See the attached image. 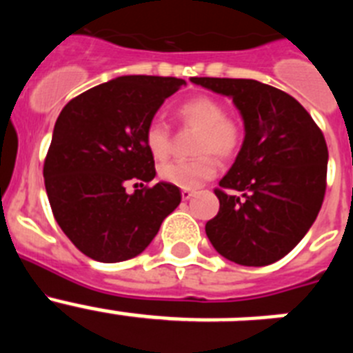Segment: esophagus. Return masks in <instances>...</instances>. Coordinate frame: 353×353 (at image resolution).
Returning a JSON list of instances; mask_svg holds the SVG:
<instances>
[{
    "label": "esophagus",
    "instance_id": "obj_1",
    "mask_svg": "<svg viewBox=\"0 0 353 353\" xmlns=\"http://www.w3.org/2000/svg\"><path fill=\"white\" fill-rule=\"evenodd\" d=\"M192 196H194V191H191V189H182V199H183V201L191 199Z\"/></svg>",
    "mask_w": 353,
    "mask_h": 353
}]
</instances>
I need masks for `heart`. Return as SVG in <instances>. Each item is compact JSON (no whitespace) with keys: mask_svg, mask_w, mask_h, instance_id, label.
Instances as JSON below:
<instances>
[{"mask_svg":"<svg viewBox=\"0 0 353 353\" xmlns=\"http://www.w3.org/2000/svg\"><path fill=\"white\" fill-rule=\"evenodd\" d=\"M176 117L182 123L198 129L194 139V154L191 161H173L162 164L159 174L168 183L180 189H196L217 173V162L235 157L242 146L244 132L239 121L226 117V108L221 101L208 95H196L176 108ZM145 146L155 161L170 154L171 136L161 120H152L145 129Z\"/></svg>","mask_w":353,"mask_h":353,"instance_id":"1","label":"heart"}]
</instances>
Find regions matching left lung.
Instances as JSON below:
<instances>
[{
    "mask_svg": "<svg viewBox=\"0 0 353 353\" xmlns=\"http://www.w3.org/2000/svg\"><path fill=\"white\" fill-rule=\"evenodd\" d=\"M230 97L244 121V141L221 179L219 212L205 226L226 260L263 267L304 239L322 208L327 179L325 138L292 95L254 79L191 77Z\"/></svg>",
    "mask_w": 353,
    "mask_h": 353,
    "instance_id": "1",
    "label": "left lung"
}]
</instances>
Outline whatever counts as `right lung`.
Returning a JSON list of instances; mask_svg holds the SVG:
<instances>
[{
  "mask_svg": "<svg viewBox=\"0 0 353 353\" xmlns=\"http://www.w3.org/2000/svg\"><path fill=\"white\" fill-rule=\"evenodd\" d=\"M185 81L121 76L72 99L54 123L43 180L56 223L92 260L117 263L138 256L162 221L180 205L176 185L155 179L145 129ZM138 185V183H136Z\"/></svg>",
  "mask_w": 353,
  "mask_h": 353,
  "instance_id": "1",
  "label": "right lung"
}]
</instances>
